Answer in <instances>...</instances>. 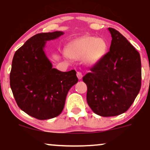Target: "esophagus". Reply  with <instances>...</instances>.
Instances as JSON below:
<instances>
[{"label":"esophagus","mask_w":150,"mask_h":150,"mask_svg":"<svg viewBox=\"0 0 150 150\" xmlns=\"http://www.w3.org/2000/svg\"><path fill=\"white\" fill-rule=\"evenodd\" d=\"M77 78H78L79 80H81V79L82 78V73H80V72H77Z\"/></svg>","instance_id":"34e87169"}]
</instances>
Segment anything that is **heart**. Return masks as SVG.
<instances>
[{"mask_svg":"<svg viewBox=\"0 0 150 150\" xmlns=\"http://www.w3.org/2000/svg\"><path fill=\"white\" fill-rule=\"evenodd\" d=\"M107 48V43L104 39L87 36L70 42L67 47L66 53L72 59L83 58L86 64L94 65L102 59Z\"/></svg>","mask_w":150,"mask_h":150,"instance_id":"heart-1","label":"heart"}]
</instances>
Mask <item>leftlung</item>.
I'll return each mask as SVG.
<instances>
[{"instance_id": "obj_1", "label": "left lung", "mask_w": 150, "mask_h": 150, "mask_svg": "<svg viewBox=\"0 0 150 150\" xmlns=\"http://www.w3.org/2000/svg\"><path fill=\"white\" fill-rule=\"evenodd\" d=\"M111 34L110 51L82 80L87 86V104L104 117L123 113L130 107L141 87V60L138 51L119 32Z\"/></svg>"}]
</instances>
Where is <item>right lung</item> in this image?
Instances as JSON below:
<instances>
[{
  "mask_svg": "<svg viewBox=\"0 0 150 150\" xmlns=\"http://www.w3.org/2000/svg\"><path fill=\"white\" fill-rule=\"evenodd\" d=\"M63 34L56 31L36 34L15 52L12 62L10 85L17 104L37 119L61 114L68 91L78 81L75 70L62 72L53 68L44 51L47 41Z\"/></svg>",
  "mask_w": 150,
  "mask_h": 150,
  "instance_id": "obj_1",
  "label": "right lung"
}]
</instances>
